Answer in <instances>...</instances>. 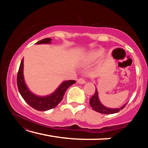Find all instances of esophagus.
<instances>
[{
	"label": "esophagus",
	"instance_id": "34e87169",
	"mask_svg": "<svg viewBox=\"0 0 148 148\" xmlns=\"http://www.w3.org/2000/svg\"><path fill=\"white\" fill-rule=\"evenodd\" d=\"M77 83L81 84H86V80H85V79L83 78V77H80L79 79H77Z\"/></svg>",
	"mask_w": 148,
	"mask_h": 148
}]
</instances>
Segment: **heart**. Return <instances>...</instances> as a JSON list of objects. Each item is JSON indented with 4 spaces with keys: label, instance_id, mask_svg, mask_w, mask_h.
<instances>
[{
    "label": "heart",
    "instance_id": "heart-1",
    "mask_svg": "<svg viewBox=\"0 0 148 148\" xmlns=\"http://www.w3.org/2000/svg\"><path fill=\"white\" fill-rule=\"evenodd\" d=\"M104 53V50L102 49L92 50L91 51H89L88 53H87L84 57V62L86 64L91 63L92 62L96 61L101 57Z\"/></svg>",
    "mask_w": 148,
    "mask_h": 148
}]
</instances>
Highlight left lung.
<instances>
[{
  "mask_svg": "<svg viewBox=\"0 0 148 148\" xmlns=\"http://www.w3.org/2000/svg\"><path fill=\"white\" fill-rule=\"evenodd\" d=\"M90 105L92 109H93L95 111L97 112H99V113L101 114H112L115 113H117L119 112L120 110L123 109L125 106H126V104H125L124 106L122 107L119 108H106L104 106H103L100 102L98 97V92H97V89H95V94L93 95L91 99H90Z\"/></svg>",
  "mask_w": 148,
  "mask_h": 148,
  "instance_id": "1",
  "label": "left lung"
}]
</instances>
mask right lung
Listing matches in <instances>:
<instances>
[{"label": "right lung", "mask_w": 148, "mask_h": 148, "mask_svg": "<svg viewBox=\"0 0 148 148\" xmlns=\"http://www.w3.org/2000/svg\"><path fill=\"white\" fill-rule=\"evenodd\" d=\"M51 39L46 38L36 42V44H49ZM76 83L74 80H69L62 82L53 93L47 97L36 96L27 88L23 78V59H22L17 76V85L21 97L29 106L38 111H46L54 108L62 101L65 91L72 84Z\"/></svg>", "instance_id": "1"}]
</instances>
